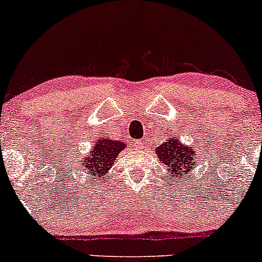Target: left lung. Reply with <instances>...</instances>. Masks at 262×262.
<instances>
[{
	"label": "left lung",
	"mask_w": 262,
	"mask_h": 262,
	"mask_svg": "<svg viewBox=\"0 0 262 262\" xmlns=\"http://www.w3.org/2000/svg\"><path fill=\"white\" fill-rule=\"evenodd\" d=\"M156 156L161 162V166H166L169 173L177 179L182 177L189 170L196 167V148L186 145L177 137H169L161 145L155 149Z\"/></svg>",
	"instance_id": "1"
}]
</instances>
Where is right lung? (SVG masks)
Listing matches in <instances>:
<instances>
[{"label": "right lung", "instance_id": "obj_1", "mask_svg": "<svg viewBox=\"0 0 262 262\" xmlns=\"http://www.w3.org/2000/svg\"><path fill=\"white\" fill-rule=\"evenodd\" d=\"M127 148V144L121 140H112L107 137L95 140L90 152L85 156V160L79 161L82 172L87 173L90 181L104 179V175L113 166V162L119 152Z\"/></svg>", "mask_w": 262, "mask_h": 262}]
</instances>
